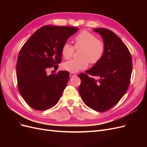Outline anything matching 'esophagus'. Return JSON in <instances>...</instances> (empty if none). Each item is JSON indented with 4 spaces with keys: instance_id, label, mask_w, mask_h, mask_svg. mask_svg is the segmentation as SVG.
I'll list each match as a JSON object with an SVG mask.
<instances>
[{
    "instance_id": "34e87169",
    "label": "esophagus",
    "mask_w": 147,
    "mask_h": 147,
    "mask_svg": "<svg viewBox=\"0 0 147 147\" xmlns=\"http://www.w3.org/2000/svg\"><path fill=\"white\" fill-rule=\"evenodd\" d=\"M76 76H77V74H75V73H73V72L70 73V77H76Z\"/></svg>"
}]
</instances>
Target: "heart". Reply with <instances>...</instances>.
Segmentation results:
<instances>
[{"mask_svg": "<svg viewBox=\"0 0 147 147\" xmlns=\"http://www.w3.org/2000/svg\"><path fill=\"white\" fill-rule=\"evenodd\" d=\"M74 48H81L79 59H70L63 64L64 70L70 72H77L79 70L88 67L89 63L96 64L103 56L104 44L101 40L97 38L96 35L83 30L78 33L74 39ZM74 51V47L69 43H65L61 49V54L65 59L72 57Z\"/></svg>", "mask_w": 147, "mask_h": 147, "instance_id": "b5f03b06", "label": "heart"}]
</instances>
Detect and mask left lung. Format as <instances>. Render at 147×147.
I'll list each match as a JSON object with an SVG mask.
<instances>
[{
	"label": "left lung",
	"instance_id": "8db88e82",
	"mask_svg": "<svg viewBox=\"0 0 147 147\" xmlns=\"http://www.w3.org/2000/svg\"><path fill=\"white\" fill-rule=\"evenodd\" d=\"M93 30L101 35L104 52L86 74L78 75L82 81L78 90L88 107L97 112H105L116 105L127 90L132 70V57L126 45L112 31L104 28Z\"/></svg>",
	"mask_w": 147,
	"mask_h": 147
}]
</instances>
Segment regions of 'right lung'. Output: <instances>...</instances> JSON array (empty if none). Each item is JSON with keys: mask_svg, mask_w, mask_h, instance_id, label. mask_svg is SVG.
Returning <instances> with one entry per match:
<instances>
[{"mask_svg": "<svg viewBox=\"0 0 147 147\" xmlns=\"http://www.w3.org/2000/svg\"><path fill=\"white\" fill-rule=\"evenodd\" d=\"M78 28L44 26L31 35L19 53L16 64L18 87L30 107L46 110L54 107L63 94L69 78L67 71L47 75L61 62V49Z\"/></svg>", "mask_w": 147, "mask_h": 147, "instance_id": "obj_1", "label": "right lung"}]
</instances>
